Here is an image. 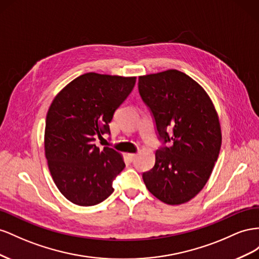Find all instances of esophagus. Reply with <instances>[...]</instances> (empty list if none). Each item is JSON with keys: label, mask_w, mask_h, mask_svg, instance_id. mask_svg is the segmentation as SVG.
I'll return each mask as SVG.
<instances>
[{"label": "esophagus", "mask_w": 259, "mask_h": 259, "mask_svg": "<svg viewBox=\"0 0 259 259\" xmlns=\"http://www.w3.org/2000/svg\"><path fill=\"white\" fill-rule=\"evenodd\" d=\"M127 157L130 159V161H132L137 157V154H135V153H128L127 154Z\"/></svg>", "instance_id": "1"}]
</instances>
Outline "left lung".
Masks as SVG:
<instances>
[{"label":"left lung","mask_w":259,"mask_h":259,"mask_svg":"<svg viewBox=\"0 0 259 259\" xmlns=\"http://www.w3.org/2000/svg\"><path fill=\"white\" fill-rule=\"evenodd\" d=\"M139 92L164 143L143 174L151 193L168 205L189 202L205 187L221 146V128L209 95L176 69L139 77Z\"/></svg>","instance_id":"8db88e82"}]
</instances>
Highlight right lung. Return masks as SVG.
Instances as JSON below:
<instances>
[{"instance_id": "obj_1", "label": "right lung", "mask_w": 259, "mask_h": 259, "mask_svg": "<svg viewBox=\"0 0 259 259\" xmlns=\"http://www.w3.org/2000/svg\"><path fill=\"white\" fill-rule=\"evenodd\" d=\"M137 77L88 72L58 92L48 110L44 151L61 193L79 206H93L114 192L113 181L124 168L121 154L103 150L95 138L109 134L115 110L127 99Z\"/></svg>"}]
</instances>
